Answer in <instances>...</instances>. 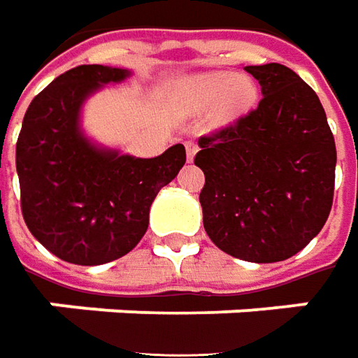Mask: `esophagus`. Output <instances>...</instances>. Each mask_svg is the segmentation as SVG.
Here are the masks:
<instances>
[{
  "label": "esophagus",
  "mask_w": 358,
  "mask_h": 358,
  "mask_svg": "<svg viewBox=\"0 0 358 358\" xmlns=\"http://www.w3.org/2000/svg\"><path fill=\"white\" fill-rule=\"evenodd\" d=\"M185 150H187V159H189V162H193L195 153L199 151V145H196L195 141H185Z\"/></svg>",
  "instance_id": "obj_1"
}]
</instances>
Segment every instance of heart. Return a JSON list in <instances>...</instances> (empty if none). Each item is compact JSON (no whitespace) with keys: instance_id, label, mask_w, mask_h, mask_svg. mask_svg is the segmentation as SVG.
I'll use <instances>...</instances> for the list:
<instances>
[{"instance_id":"b5f03b06","label":"heart","mask_w":358,"mask_h":358,"mask_svg":"<svg viewBox=\"0 0 358 358\" xmlns=\"http://www.w3.org/2000/svg\"><path fill=\"white\" fill-rule=\"evenodd\" d=\"M256 84L248 76H234L232 73H208L195 76L179 88V100L187 108L207 110L218 103L224 117H234L254 104Z\"/></svg>"}]
</instances>
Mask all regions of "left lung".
<instances>
[{"label":"left lung","instance_id":"obj_1","mask_svg":"<svg viewBox=\"0 0 358 358\" xmlns=\"http://www.w3.org/2000/svg\"><path fill=\"white\" fill-rule=\"evenodd\" d=\"M256 110L199 140L195 165L208 238L246 262H282L323 229L333 205L337 150L313 88L292 69L246 66Z\"/></svg>","mask_w":358,"mask_h":358}]
</instances>
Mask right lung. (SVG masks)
Wrapping results in <instances>:
<instances>
[{"label":"right lung","instance_id":"obj_1","mask_svg":"<svg viewBox=\"0 0 358 358\" xmlns=\"http://www.w3.org/2000/svg\"><path fill=\"white\" fill-rule=\"evenodd\" d=\"M129 71L80 64L33 98L15 145L21 213L31 234L64 262H112L145 234L159 189L185 165L181 143L141 159L98 148L80 129L84 100Z\"/></svg>","mask_w":358,"mask_h":358}]
</instances>
